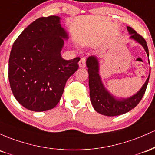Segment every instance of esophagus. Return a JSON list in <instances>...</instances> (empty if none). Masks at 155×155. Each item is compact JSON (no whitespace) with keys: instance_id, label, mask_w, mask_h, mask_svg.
Segmentation results:
<instances>
[{"instance_id":"1","label":"esophagus","mask_w":155,"mask_h":155,"mask_svg":"<svg viewBox=\"0 0 155 155\" xmlns=\"http://www.w3.org/2000/svg\"><path fill=\"white\" fill-rule=\"evenodd\" d=\"M79 67H81V68H84L85 67H86V58H84V57H83V58H81V61H79Z\"/></svg>"}]
</instances>
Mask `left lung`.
Segmentation results:
<instances>
[{
    "label": "left lung",
    "instance_id": "8db88e82",
    "mask_svg": "<svg viewBox=\"0 0 155 155\" xmlns=\"http://www.w3.org/2000/svg\"><path fill=\"white\" fill-rule=\"evenodd\" d=\"M130 39L140 45L145 50L149 58V50L146 40L136 33L131 27L127 26ZM149 62V59L148 58ZM86 67L88 72V85L91 102L94 109L99 114L107 116H115L126 114L134 108L141 100L149 83V77L138 91L130 97H119L111 94L102 82L100 76V64L98 57L91 55L86 59Z\"/></svg>",
    "mask_w": 155,
    "mask_h": 155
}]
</instances>
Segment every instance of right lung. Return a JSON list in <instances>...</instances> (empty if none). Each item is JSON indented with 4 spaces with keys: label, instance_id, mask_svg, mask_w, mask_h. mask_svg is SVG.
<instances>
[{
    "label": "right lung",
    "instance_id": "obj_1",
    "mask_svg": "<svg viewBox=\"0 0 155 155\" xmlns=\"http://www.w3.org/2000/svg\"><path fill=\"white\" fill-rule=\"evenodd\" d=\"M61 17H40L30 24L12 45L8 81L14 97L28 110L53 109L63 94L67 81L78 69L79 57L61 55L68 33Z\"/></svg>",
    "mask_w": 155,
    "mask_h": 155
}]
</instances>
